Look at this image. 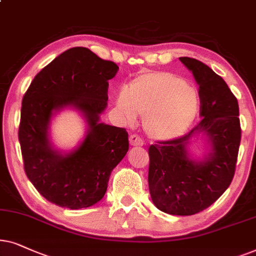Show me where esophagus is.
<instances>
[{
	"label": "esophagus",
	"instance_id": "1",
	"mask_svg": "<svg viewBox=\"0 0 256 256\" xmlns=\"http://www.w3.org/2000/svg\"><path fill=\"white\" fill-rule=\"evenodd\" d=\"M128 139H130L131 146H142V144H144L142 140V138H139L138 136H136V134H131Z\"/></svg>",
	"mask_w": 256,
	"mask_h": 256
}]
</instances>
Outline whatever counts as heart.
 Segmentation results:
<instances>
[{"instance_id":"obj_1","label":"heart","mask_w":256,"mask_h":256,"mask_svg":"<svg viewBox=\"0 0 256 256\" xmlns=\"http://www.w3.org/2000/svg\"><path fill=\"white\" fill-rule=\"evenodd\" d=\"M200 108L198 91L168 71H144L116 98V110L128 122L142 117L145 134L153 140L182 137L192 126Z\"/></svg>"}]
</instances>
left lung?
Listing matches in <instances>:
<instances>
[{
  "label": "left lung",
  "mask_w": 256,
  "mask_h": 256,
  "mask_svg": "<svg viewBox=\"0 0 256 256\" xmlns=\"http://www.w3.org/2000/svg\"><path fill=\"white\" fill-rule=\"evenodd\" d=\"M179 60L199 85L202 119L182 137L150 146L148 188L162 212L193 216L216 202L233 180L241 140L239 104L210 66L190 57ZM200 134L206 136L210 152L194 160L188 145Z\"/></svg>",
  "instance_id": "1"
}]
</instances>
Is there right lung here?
Returning a JSON list of instances; mask_svg holds the SVG:
<instances>
[{"label": "right lung", "instance_id": "right-lung-1", "mask_svg": "<svg viewBox=\"0 0 256 256\" xmlns=\"http://www.w3.org/2000/svg\"><path fill=\"white\" fill-rule=\"evenodd\" d=\"M118 69L88 48H71L36 74L23 97L18 140L26 174L54 205L80 210L100 202L112 170L128 151L125 128L100 122L108 80ZM66 107L80 112L87 132L77 148L63 152L48 131L53 114Z\"/></svg>", "mask_w": 256, "mask_h": 256}]
</instances>
